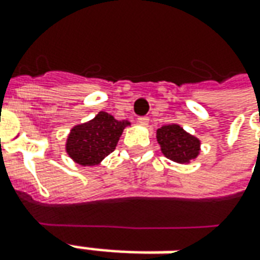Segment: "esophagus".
Masks as SVG:
<instances>
[{
	"instance_id": "obj_1",
	"label": "esophagus",
	"mask_w": 260,
	"mask_h": 260,
	"mask_svg": "<svg viewBox=\"0 0 260 260\" xmlns=\"http://www.w3.org/2000/svg\"><path fill=\"white\" fill-rule=\"evenodd\" d=\"M138 123H141V125H148V123H149V118H148V116H139V118H138Z\"/></svg>"
}]
</instances>
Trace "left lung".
<instances>
[{
	"label": "left lung",
	"mask_w": 260,
	"mask_h": 260,
	"mask_svg": "<svg viewBox=\"0 0 260 260\" xmlns=\"http://www.w3.org/2000/svg\"><path fill=\"white\" fill-rule=\"evenodd\" d=\"M160 151L168 159L178 164H188L199 155V139L192 137L179 125L171 123L156 131Z\"/></svg>",
	"instance_id": "8db88e82"
}]
</instances>
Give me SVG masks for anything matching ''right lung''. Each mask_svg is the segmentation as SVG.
Listing matches in <instances>:
<instances>
[{
  "instance_id": "obj_1",
  "label": "right lung",
  "mask_w": 260,
  "mask_h": 260,
  "mask_svg": "<svg viewBox=\"0 0 260 260\" xmlns=\"http://www.w3.org/2000/svg\"><path fill=\"white\" fill-rule=\"evenodd\" d=\"M128 121H116L107 112H100L93 119L77 125L67 139V153L78 165L93 167L114 152Z\"/></svg>"
}]
</instances>
